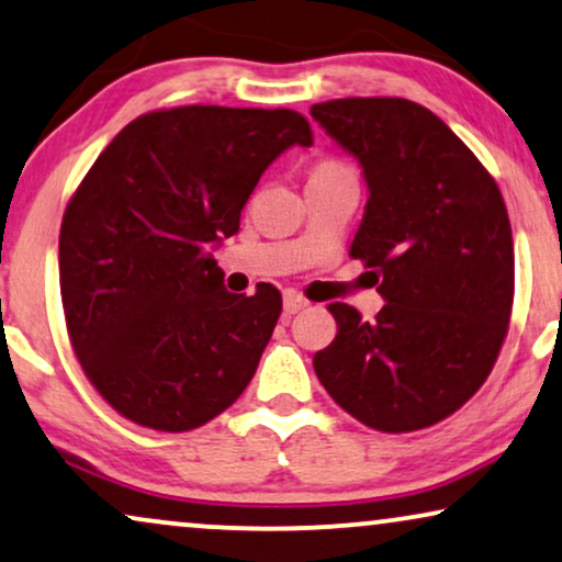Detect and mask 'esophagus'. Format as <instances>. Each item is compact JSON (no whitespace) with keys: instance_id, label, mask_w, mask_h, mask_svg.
Masks as SVG:
<instances>
[{"instance_id":"34e87169","label":"esophagus","mask_w":562,"mask_h":562,"mask_svg":"<svg viewBox=\"0 0 562 562\" xmlns=\"http://www.w3.org/2000/svg\"><path fill=\"white\" fill-rule=\"evenodd\" d=\"M303 308H308V301L301 293H295V290H285V313H301Z\"/></svg>"}]
</instances>
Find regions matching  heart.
<instances>
[{"label": "heart", "mask_w": 562, "mask_h": 562, "mask_svg": "<svg viewBox=\"0 0 562 562\" xmlns=\"http://www.w3.org/2000/svg\"><path fill=\"white\" fill-rule=\"evenodd\" d=\"M326 179H357L355 169L341 159H321L313 164L311 182H326Z\"/></svg>", "instance_id": "heart-1"}]
</instances>
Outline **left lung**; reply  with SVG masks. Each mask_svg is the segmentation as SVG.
Wrapping results in <instances>:
<instances>
[{"label":"left lung","mask_w":562,"mask_h":562,"mask_svg":"<svg viewBox=\"0 0 562 562\" xmlns=\"http://www.w3.org/2000/svg\"><path fill=\"white\" fill-rule=\"evenodd\" d=\"M311 115L362 164L370 200L349 257L387 301L375 321L328 305L336 339L313 368L370 429H426L481 391L508 334L514 238L504 194L442 120L403 97H344L313 104Z\"/></svg>","instance_id":"left-lung-1"}]
</instances>
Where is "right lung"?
Here are the masks:
<instances>
[{"label":"right lung","instance_id":"1","mask_svg":"<svg viewBox=\"0 0 562 562\" xmlns=\"http://www.w3.org/2000/svg\"><path fill=\"white\" fill-rule=\"evenodd\" d=\"M295 144H313L295 110H154L71 194L58 236L66 331L89 383L128 422L192 431L249 385L282 295L267 282L228 293L211 244L236 234L261 171Z\"/></svg>","mask_w":562,"mask_h":562}]
</instances>
